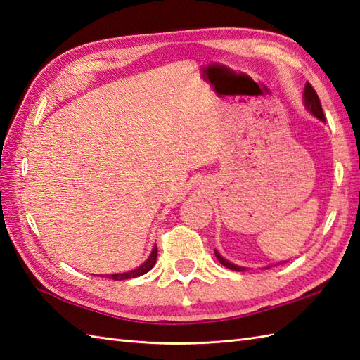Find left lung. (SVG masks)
<instances>
[{"mask_svg":"<svg viewBox=\"0 0 360 360\" xmlns=\"http://www.w3.org/2000/svg\"><path fill=\"white\" fill-rule=\"evenodd\" d=\"M304 99H305V107L308 108V110H310L314 116H317V118H319L321 121H325V115H323V110H322L319 96H317L316 90L313 89V86L310 84V82H307V86H305ZM214 255H216V257H218V261H219L224 266H227V269L235 270V271H244V270H245L244 266H238V265H235V264L229 262L227 259H224L218 252H214Z\"/></svg>","mask_w":360,"mask_h":360,"instance_id":"1","label":"left lung"}]
</instances>
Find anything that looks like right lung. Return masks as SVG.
<instances>
[{"label": "right lung", "instance_id": "right-lung-1", "mask_svg": "<svg viewBox=\"0 0 360 360\" xmlns=\"http://www.w3.org/2000/svg\"><path fill=\"white\" fill-rule=\"evenodd\" d=\"M156 257H158V248H156V245L153 247V250H152V255H150V257L147 259V261L142 264L141 266H138V269H135V270H131V271H129V273H121V274H108L107 278H110V279H115V281H122V279H131V278H138V276H142V274H146L147 271H150L153 269V265H155V262H156Z\"/></svg>", "mask_w": 360, "mask_h": 360}]
</instances>
